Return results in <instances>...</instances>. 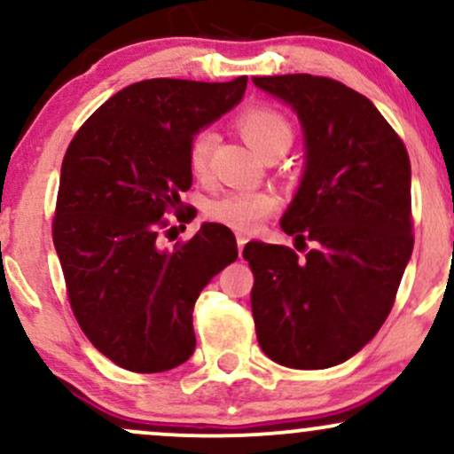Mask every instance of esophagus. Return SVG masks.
<instances>
[{"label":"esophagus","mask_w":454,"mask_h":454,"mask_svg":"<svg viewBox=\"0 0 454 454\" xmlns=\"http://www.w3.org/2000/svg\"><path fill=\"white\" fill-rule=\"evenodd\" d=\"M245 243H247V239L243 237V234H239L237 237V247H239V256H243V247H245Z\"/></svg>","instance_id":"obj_1"}]
</instances>
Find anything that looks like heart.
I'll return each instance as SVG.
<instances>
[{
  "label": "heart",
  "mask_w": 454,
  "mask_h": 454,
  "mask_svg": "<svg viewBox=\"0 0 454 454\" xmlns=\"http://www.w3.org/2000/svg\"><path fill=\"white\" fill-rule=\"evenodd\" d=\"M239 132L264 158L275 153H286L293 147L294 129L284 113L270 106H252L243 111L237 119ZM213 149H215V134L211 129H200L192 138L187 149V164L198 179L209 175ZM281 200L270 190H237L228 192L207 207V217L211 222L222 223L234 232L252 234L256 232L270 215L279 211Z\"/></svg>",
  "instance_id": "b5f03b06"
}]
</instances>
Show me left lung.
Masks as SVG:
<instances>
[{
    "label": "left lung",
    "mask_w": 454,
    "mask_h": 454,
    "mask_svg": "<svg viewBox=\"0 0 454 454\" xmlns=\"http://www.w3.org/2000/svg\"><path fill=\"white\" fill-rule=\"evenodd\" d=\"M254 85L294 108L305 173L281 228L286 245L247 243L252 314L262 352L293 369L354 356L393 309L411 234L410 158L403 140L363 93L311 74L256 76Z\"/></svg>",
    "instance_id": "8db88e82"
}]
</instances>
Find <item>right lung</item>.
<instances>
[{"instance_id": "right-lung-1", "label": "right lung", "mask_w": 454, "mask_h": 454, "mask_svg": "<svg viewBox=\"0 0 454 454\" xmlns=\"http://www.w3.org/2000/svg\"><path fill=\"white\" fill-rule=\"evenodd\" d=\"M245 87L247 76L134 82L66 151L53 243L67 299L87 340L128 372H168L192 356L198 294L239 256L222 223H202L173 249L161 247V234L175 228L166 215L181 211L179 194L192 187V138L239 104Z\"/></svg>"}]
</instances>
